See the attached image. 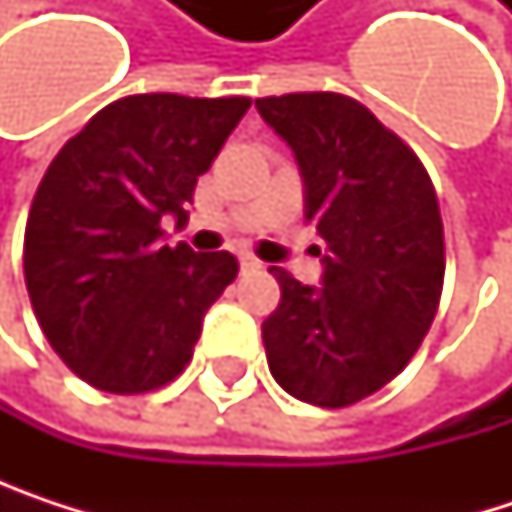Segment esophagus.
<instances>
[{
    "instance_id": "obj_1",
    "label": "esophagus",
    "mask_w": 512,
    "mask_h": 512,
    "mask_svg": "<svg viewBox=\"0 0 512 512\" xmlns=\"http://www.w3.org/2000/svg\"><path fill=\"white\" fill-rule=\"evenodd\" d=\"M240 266L243 269H260V260L255 255H240Z\"/></svg>"
}]
</instances>
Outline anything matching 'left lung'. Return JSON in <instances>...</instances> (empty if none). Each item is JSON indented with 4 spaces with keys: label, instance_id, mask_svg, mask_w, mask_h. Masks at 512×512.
Masks as SVG:
<instances>
[{
    "label": "left lung",
    "instance_id": "1",
    "mask_svg": "<svg viewBox=\"0 0 512 512\" xmlns=\"http://www.w3.org/2000/svg\"><path fill=\"white\" fill-rule=\"evenodd\" d=\"M255 106L293 151L305 222L323 240L320 284L269 266L281 302L260 329L266 361L296 400L341 409L391 382L436 317L445 278L436 189L353 97L314 91Z\"/></svg>",
    "mask_w": 512,
    "mask_h": 512
}]
</instances>
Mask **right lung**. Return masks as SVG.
<instances>
[{"label": "right lung", "instance_id": "add662e5", "mask_svg": "<svg viewBox=\"0 0 512 512\" xmlns=\"http://www.w3.org/2000/svg\"><path fill=\"white\" fill-rule=\"evenodd\" d=\"M249 106V97H124L50 162L26 222L23 272L52 350L88 385L142 394L189 364L237 257L162 246L159 225L189 222L198 177Z\"/></svg>", "mask_w": 512, "mask_h": 512}]
</instances>
